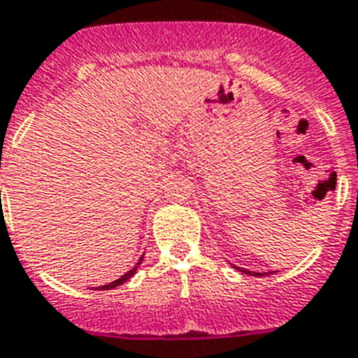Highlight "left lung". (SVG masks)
I'll return each mask as SVG.
<instances>
[{
	"instance_id": "left-lung-1",
	"label": "left lung",
	"mask_w": 358,
	"mask_h": 358,
	"mask_svg": "<svg viewBox=\"0 0 358 358\" xmlns=\"http://www.w3.org/2000/svg\"><path fill=\"white\" fill-rule=\"evenodd\" d=\"M238 268V267H236ZM238 271H241V273L245 274H250V276H259V273H252V271H245V268H238Z\"/></svg>"
}]
</instances>
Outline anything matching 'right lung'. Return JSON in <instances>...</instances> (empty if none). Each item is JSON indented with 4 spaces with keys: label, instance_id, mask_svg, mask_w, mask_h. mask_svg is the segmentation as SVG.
<instances>
[{
    "label": "right lung",
    "instance_id": "1",
    "mask_svg": "<svg viewBox=\"0 0 358 358\" xmlns=\"http://www.w3.org/2000/svg\"><path fill=\"white\" fill-rule=\"evenodd\" d=\"M141 264H143V258L138 259V262H137V265H135V267H133L131 271H128V273L124 274L122 278L115 280V282L108 283V285H102V287H99V289H113V287H117V285H120V283H124V282H126V280H129V278H131L133 274H135V271H137V267H138V265H141Z\"/></svg>",
    "mask_w": 358,
    "mask_h": 358
}]
</instances>
